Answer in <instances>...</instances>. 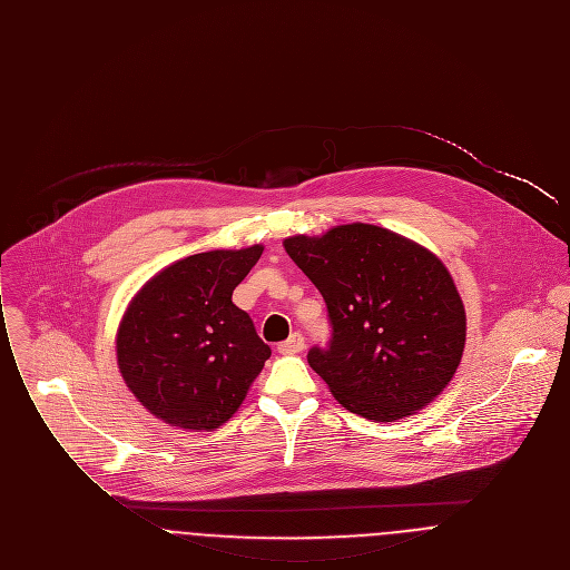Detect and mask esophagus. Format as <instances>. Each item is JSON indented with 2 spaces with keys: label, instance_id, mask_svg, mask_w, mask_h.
Listing matches in <instances>:
<instances>
[{
  "label": "esophagus",
  "instance_id": "esophagus-1",
  "mask_svg": "<svg viewBox=\"0 0 570 570\" xmlns=\"http://www.w3.org/2000/svg\"><path fill=\"white\" fill-rule=\"evenodd\" d=\"M303 348H305V338H303V334L294 332L287 341H283V344L278 346V353H281V355H296V353H301Z\"/></svg>",
  "mask_w": 570,
  "mask_h": 570
}]
</instances>
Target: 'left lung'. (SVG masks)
Listing matches in <instances>:
<instances>
[{
    "label": "left lung",
    "mask_w": 570,
    "mask_h": 570,
    "mask_svg": "<svg viewBox=\"0 0 570 570\" xmlns=\"http://www.w3.org/2000/svg\"><path fill=\"white\" fill-rule=\"evenodd\" d=\"M283 247L327 305L332 341L312 348L307 364L338 404L395 422L446 389L465 351L468 316L435 254L364 222L292 236Z\"/></svg>",
    "instance_id": "left-lung-1"
}]
</instances>
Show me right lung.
Segmentation results:
<instances>
[{"label":"right lung","mask_w":570,"mask_h":570,"mask_svg":"<svg viewBox=\"0 0 570 570\" xmlns=\"http://www.w3.org/2000/svg\"><path fill=\"white\" fill-rule=\"evenodd\" d=\"M261 256L263 245L195 254L132 296L117 330V364L155 417L213 431L245 402L272 351L232 296Z\"/></svg>","instance_id":"1"}]
</instances>
